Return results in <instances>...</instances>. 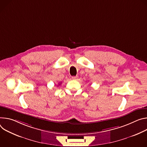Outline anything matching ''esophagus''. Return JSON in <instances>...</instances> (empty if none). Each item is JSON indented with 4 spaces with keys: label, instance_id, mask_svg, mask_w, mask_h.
Segmentation results:
<instances>
[{
    "label": "esophagus",
    "instance_id": "obj_1",
    "mask_svg": "<svg viewBox=\"0 0 147 147\" xmlns=\"http://www.w3.org/2000/svg\"><path fill=\"white\" fill-rule=\"evenodd\" d=\"M78 78V76H72V79H74V80H76V79H77Z\"/></svg>",
    "mask_w": 147,
    "mask_h": 147
}]
</instances>
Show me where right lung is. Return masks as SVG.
Returning a JSON list of instances; mask_svg holds the SVG:
<instances>
[{"instance_id": "right-lung-1", "label": "right lung", "mask_w": 147, "mask_h": 147, "mask_svg": "<svg viewBox=\"0 0 147 147\" xmlns=\"http://www.w3.org/2000/svg\"><path fill=\"white\" fill-rule=\"evenodd\" d=\"M59 85H60V84H59Z\"/></svg>"}]
</instances>
